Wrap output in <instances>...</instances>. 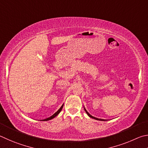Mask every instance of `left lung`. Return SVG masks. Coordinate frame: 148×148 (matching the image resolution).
I'll return each instance as SVG.
<instances>
[{"label":"left lung","instance_id":"1","mask_svg":"<svg viewBox=\"0 0 148 148\" xmlns=\"http://www.w3.org/2000/svg\"><path fill=\"white\" fill-rule=\"evenodd\" d=\"M84 108V110H85V112H86L87 113V114H88V116H89V117L92 118H93V119H95V120H100V121H105V120H103V119H99V118H95V117H94V116H92V115H90V114L87 112V110H86V108Z\"/></svg>","mask_w":148,"mask_h":148}]
</instances>
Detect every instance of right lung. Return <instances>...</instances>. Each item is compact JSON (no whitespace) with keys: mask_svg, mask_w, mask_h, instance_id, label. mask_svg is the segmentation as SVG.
<instances>
[{"mask_svg":"<svg viewBox=\"0 0 148 148\" xmlns=\"http://www.w3.org/2000/svg\"><path fill=\"white\" fill-rule=\"evenodd\" d=\"M63 106H64V105H62V107L60 108V109H58V110L57 111V112H56L53 115H52L51 117H49V118H46L45 120H45V121H48V120H52V119L53 118H54V117H56V116L60 112V111L62 110V108H63Z\"/></svg>","mask_w":148,"mask_h":148,"instance_id":"obj_1","label":"right lung"}]
</instances>
